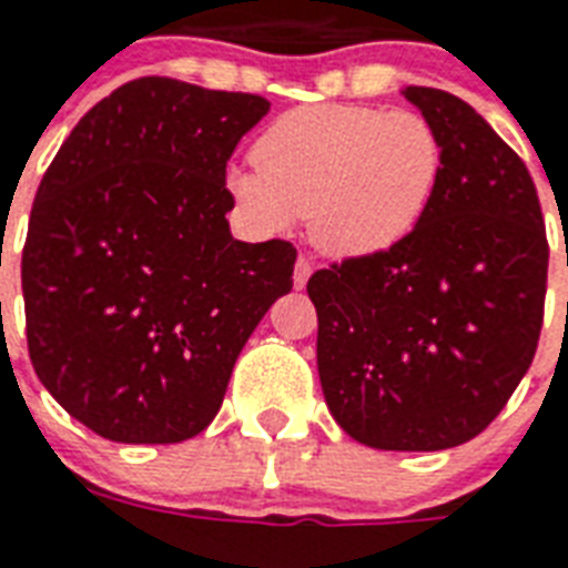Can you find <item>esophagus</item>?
I'll return each instance as SVG.
<instances>
[{"label": "esophagus", "mask_w": 568, "mask_h": 568, "mask_svg": "<svg viewBox=\"0 0 568 568\" xmlns=\"http://www.w3.org/2000/svg\"><path fill=\"white\" fill-rule=\"evenodd\" d=\"M312 271H315V267H312L310 258H297V265H294V288H306Z\"/></svg>", "instance_id": "esophagus-1"}]
</instances>
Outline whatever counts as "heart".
<instances>
[{
  "instance_id": "b5f03b06",
  "label": "heart",
  "mask_w": 568,
  "mask_h": 568,
  "mask_svg": "<svg viewBox=\"0 0 568 568\" xmlns=\"http://www.w3.org/2000/svg\"><path fill=\"white\" fill-rule=\"evenodd\" d=\"M256 168H232L226 194L258 232L310 217L312 244L333 258H372L422 223L439 191L445 150L418 111L301 105L253 144Z\"/></svg>"
}]
</instances>
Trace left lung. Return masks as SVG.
Segmentation results:
<instances>
[{"mask_svg": "<svg viewBox=\"0 0 568 568\" xmlns=\"http://www.w3.org/2000/svg\"><path fill=\"white\" fill-rule=\"evenodd\" d=\"M439 132V191L397 247L315 271L318 377L336 424L368 448L475 439L537 354L548 241L528 168L468 102L400 91Z\"/></svg>", "mask_w": 568, "mask_h": 568, "instance_id": "1", "label": "left lung"}]
</instances>
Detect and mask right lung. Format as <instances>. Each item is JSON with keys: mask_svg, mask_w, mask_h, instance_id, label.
Returning a JSON list of instances; mask_svg holds the SVG:
<instances>
[{"mask_svg": "<svg viewBox=\"0 0 568 568\" xmlns=\"http://www.w3.org/2000/svg\"><path fill=\"white\" fill-rule=\"evenodd\" d=\"M265 97L146 75L49 164L22 247L29 356L75 422L123 445L203 433L241 347L292 292L288 241L232 239L226 162Z\"/></svg>", "mask_w": 568, "mask_h": 568, "instance_id": "obj_1", "label": "right lung"}]
</instances>
